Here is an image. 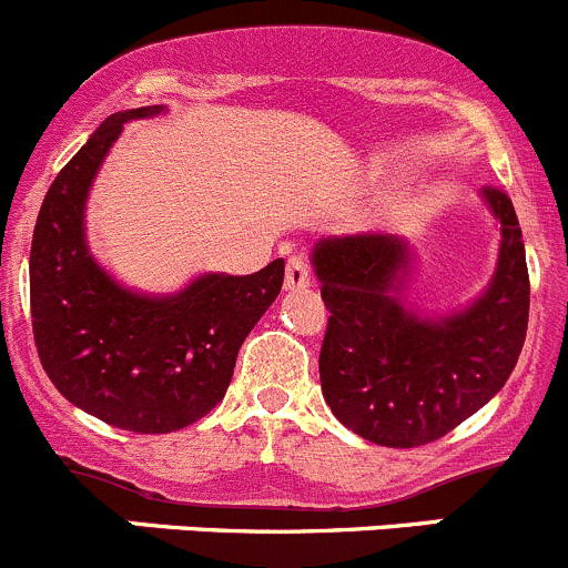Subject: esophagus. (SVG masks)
<instances>
[{
	"mask_svg": "<svg viewBox=\"0 0 568 568\" xmlns=\"http://www.w3.org/2000/svg\"><path fill=\"white\" fill-rule=\"evenodd\" d=\"M312 284L308 276V262L303 256H290L286 260V273H284V286L286 290H306Z\"/></svg>",
	"mask_w": 568,
	"mask_h": 568,
	"instance_id": "34e87169",
	"label": "esophagus"
}]
</instances>
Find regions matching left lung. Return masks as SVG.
<instances>
[{
    "label": "left lung",
    "instance_id": "8db88e82",
    "mask_svg": "<svg viewBox=\"0 0 568 568\" xmlns=\"http://www.w3.org/2000/svg\"><path fill=\"white\" fill-rule=\"evenodd\" d=\"M503 226L497 276L456 317L419 320L389 295L406 267L392 234L323 240L314 248L331 312L320 347L325 403L345 428L384 447H423L450 434L505 386L527 334L530 276L508 193L483 190Z\"/></svg>",
    "mask_w": 568,
    "mask_h": 568
}]
</instances>
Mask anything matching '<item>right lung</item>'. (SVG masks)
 <instances>
[{"mask_svg":"<svg viewBox=\"0 0 568 568\" xmlns=\"http://www.w3.org/2000/svg\"><path fill=\"white\" fill-rule=\"evenodd\" d=\"M160 110L118 112L95 129L49 187L30 251L32 334L49 381L82 412L134 434H171L206 417L284 284L276 260L254 276H204L176 297H143L91 260L88 187L123 123Z\"/></svg>","mask_w":568,"mask_h":568,"instance_id":"obj_1","label":"right lung"}]
</instances>
